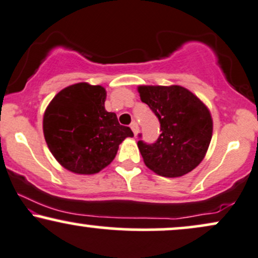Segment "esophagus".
<instances>
[{
  "label": "esophagus",
  "mask_w": 258,
  "mask_h": 258,
  "mask_svg": "<svg viewBox=\"0 0 258 258\" xmlns=\"http://www.w3.org/2000/svg\"><path fill=\"white\" fill-rule=\"evenodd\" d=\"M130 127H131V130L133 131V133H135V135H137V133H138V123L136 122L135 120L132 121L131 125H130Z\"/></svg>",
  "instance_id": "obj_1"
}]
</instances>
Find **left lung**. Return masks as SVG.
Returning a JSON list of instances; mask_svg holds the SVG:
<instances>
[{"label": "left lung", "mask_w": 258, "mask_h": 258, "mask_svg": "<svg viewBox=\"0 0 258 258\" xmlns=\"http://www.w3.org/2000/svg\"><path fill=\"white\" fill-rule=\"evenodd\" d=\"M142 102L160 121L156 142L145 143L138 135L144 163L157 174L181 176L196 168L206 155L213 133L209 110L181 86H139Z\"/></svg>", "instance_id": "left-lung-1"}]
</instances>
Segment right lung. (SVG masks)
<instances>
[{"mask_svg":"<svg viewBox=\"0 0 258 258\" xmlns=\"http://www.w3.org/2000/svg\"><path fill=\"white\" fill-rule=\"evenodd\" d=\"M105 90L74 84L52 98L43 117L49 150L61 166L78 174H94L114 160L119 144L132 137L115 113L105 110Z\"/></svg>","mask_w":258,"mask_h":258,"instance_id":"obj_1","label":"right lung"}]
</instances>
